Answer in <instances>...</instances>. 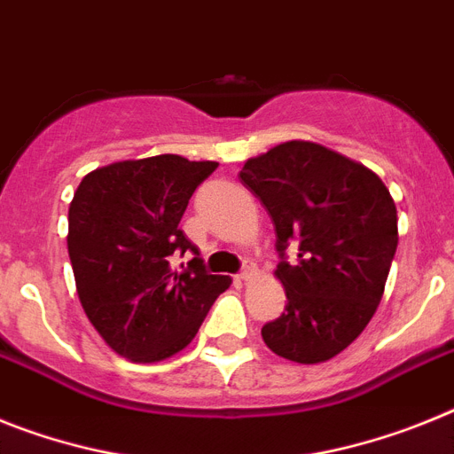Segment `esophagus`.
<instances>
[{"label":"esophagus","mask_w":454,"mask_h":454,"mask_svg":"<svg viewBox=\"0 0 454 454\" xmlns=\"http://www.w3.org/2000/svg\"><path fill=\"white\" fill-rule=\"evenodd\" d=\"M254 276H255V265L254 262H247V265L242 267V271L238 274V278L239 281H251Z\"/></svg>","instance_id":"1"}]
</instances>
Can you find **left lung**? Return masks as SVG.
<instances>
[{"label":"left lung","mask_w":454,"mask_h":454,"mask_svg":"<svg viewBox=\"0 0 454 454\" xmlns=\"http://www.w3.org/2000/svg\"><path fill=\"white\" fill-rule=\"evenodd\" d=\"M239 180L271 216L276 276L287 297L262 340L297 364L336 356L361 336L384 294L397 249L388 189L365 167L309 141L254 157Z\"/></svg>","instance_id":"left-lung-1"}]
</instances>
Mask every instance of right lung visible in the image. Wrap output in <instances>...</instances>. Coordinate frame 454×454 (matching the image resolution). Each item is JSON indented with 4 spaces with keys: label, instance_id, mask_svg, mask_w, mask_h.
<instances>
[{
    "label": "right lung",
    "instance_id": "right-lung-1",
    "mask_svg": "<svg viewBox=\"0 0 454 454\" xmlns=\"http://www.w3.org/2000/svg\"><path fill=\"white\" fill-rule=\"evenodd\" d=\"M216 161L178 155L116 161L80 183L68 210V255L86 317L114 352L161 361L199 333L231 278L205 270L180 231L187 203ZM192 253L176 272L170 255Z\"/></svg>",
    "mask_w": 454,
    "mask_h": 454
}]
</instances>
